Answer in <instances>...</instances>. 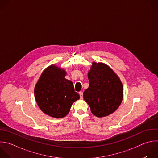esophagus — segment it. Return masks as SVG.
Segmentation results:
<instances>
[{
  "label": "esophagus",
  "mask_w": 158,
  "mask_h": 158,
  "mask_svg": "<svg viewBox=\"0 0 158 158\" xmlns=\"http://www.w3.org/2000/svg\"><path fill=\"white\" fill-rule=\"evenodd\" d=\"M79 95H80L81 99H82L83 98V92H79Z\"/></svg>",
  "instance_id": "1"
}]
</instances>
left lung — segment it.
Listing matches in <instances>:
<instances>
[{
    "label": "left lung",
    "mask_w": 158,
    "mask_h": 158,
    "mask_svg": "<svg viewBox=\"0 0 158 158\" xmlns=\"http://www.w3.org/2000/svg\"><path fill=\"white\" fill-rule=\"evenodd\" d=\"M88 79L89 85L83 97L91 112L99 118L114 113L123 97V85L119 77L108 65L93 62Z\"/></svg>",
    "instance_id": "8db88e82"
}]
</instances>
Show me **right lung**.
<instances>
[{
    "label": "right lung",
    "instance_id": "add662e5",
    "mask_svg": "<svg viewBox=\"0 0 158 158\" xmlns=\"http://www.w3.org/2000/svg\"><path fill=\"white\" fill-rule=\"evenodd\" d=\"M66 75L63 69L51 65L42 73L35 87L38 107L51 117L61 118L66 116L73 102L80 98L73 82L66 79Z\"/></svg>",
    "mask_w": 158,
    "mask_h": 158
}]
</instances>
